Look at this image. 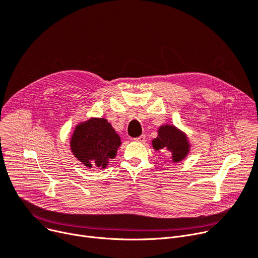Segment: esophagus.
Instances as JSON below:
<instances>
[{
	"label": "esophagus",
	"instance_id": "esophagus-1",
	"mask_svg": "<svg viewBox=\"0 0 258 258\" xmlns=\"http://www.w3.org/2000/svg\"><path fill=\"white\" fill-rule=\"evenodd\" d=\"M134 140L137 141V142H140V143H143V142H145V135H141V136L135 138Z\"/></svg>",
	"mask_w": 258,
	"mask_h": 258
}]
</instances>
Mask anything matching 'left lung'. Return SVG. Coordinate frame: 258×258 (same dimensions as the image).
Returning <instances> with one entry per match:
<instances>
[{"mask_svg": "<svg viewBox=\"0 0 258 258\" xmlns=\"http://www.w3.org/2000/svg\"><path fill=\"white\" fill-rule=\"evenodd\" d=\"M152 144L156 151H168L173 163L185 159L190 150L186 135L174 125L169 124L159 127L158 137L153 140Z\"/></svg>", "mask_w": 258, "mask_h": 258, "instance_id": "obj_1", "label": "left lung"}]
</instances>
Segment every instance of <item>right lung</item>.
<instances>
[{
	"label": "right lung",
	"mask_w": 258,
	"mask_h": 258,
	"mask_svg": "<svg viewBox=\"0 0 258 258\" xmlns=\"http://www.w3.org/2000/svg\"><path fill=\"white\" fill-rule=\"evenodd\" d=\"M120 144L119 135L104 118H90L77 124L70 141L77 160L89 168L100 169L116 157Z\"/></svg>",
	"instance_id": "right-lung-1"
}]
</instances>
